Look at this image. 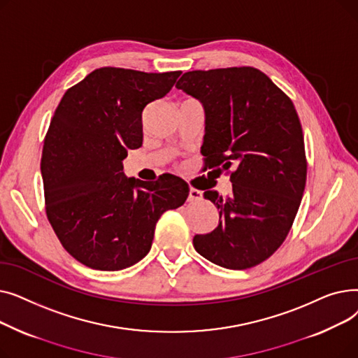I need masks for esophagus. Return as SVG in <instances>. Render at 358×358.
Returning a JSON list of instances; mask_svg holds the SVG:
<instances>
[{
  "mask_svg": "<svg viewBox=\"0 0 358 358\" xmlns=\"http://www.w3.org/2000/svg\"><path fill=\"white\" fill-rule=\"evenodd\" d=\"M201 199V192L194 189V187H190L189 190V201H196V200H200Z\"/></svg>",
  "mask_w": 358,
  "mask_h": 358,
  "instance_id": "1",
  "label": "esophagus"
}]
</instances>
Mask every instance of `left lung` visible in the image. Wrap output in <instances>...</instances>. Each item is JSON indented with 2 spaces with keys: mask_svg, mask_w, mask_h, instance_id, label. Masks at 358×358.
<instances>
[{
  "mask_svg": "<svg viewBox=\"0 0 358 358\" xmlns=\"http://www.w3.org/2000/svg\"><path fill=\"white\" fill-rule=\"evenodd\" d=\"M206 115L201 154L209 168L229 172L232 194L204 192L219 224L196 235V251L213 264L247 270L285 242L302 201L308 162L303 130L292 100L252 66L185 72L176 84Z\"/></svg>",
  "mask_w": 358,
  "mask_h": 358,
  "instance_id": "1",
  "label": "left lung"
}]
</instances>
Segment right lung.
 Segmentation results:
<instances>
[{
    "label": "right lung",
    "instance_id": "1",
    "mask_svg": "<svg viewBox=\"0 0 358 358\" xmlns=\"http://www.w3.org/2000/svg\"><path fill=\"white\" fill-rule=\"evenodd\" d=\"M180 75L99 68L55 110L41 161L46 216L62 247L90 268L136 264L152 245L161 215L189 196V184L171 174L155 182L123 174L127 149L142 145L143 108Z\"/></svg>",
    "mask_w": 358,
    "mask_h": 358
}]
</instances>
